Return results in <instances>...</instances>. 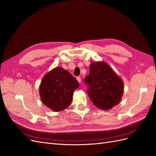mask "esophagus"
Listing matches in <instances>:
<instances>
[{
	"label": "esophagus",
	"mask_w": 156,
	"mask_h": 156,
	"mask_svg": "<svg viewBox=\"0 0 156 156\" xmlns=\"http://www.w3.org/2000/svg\"><path fill=\"white\" fill-rule=\"evenodd\" d=\"M77 80L78 81V82H79V83H81V77H77Z\"/></svg>",
	"instance_id": "esophagus-1"
}]
</instances>
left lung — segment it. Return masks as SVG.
Here are the masks:
<instances>
[{
	"label": "left lung",
	"mask_w": 156,
	"mask_h": 156,
	"mask_svg": "<svg viewBox=\"0 0 156 156\" xmlns=\"http://www.w3.org/2000/svg\"><path fill=\"white\" fill-rule=\"evenodd\" d=\"M90 101L97 108L109 110L119 103L123 94L124 83L107 63L93 62L89 75L85 78Z\"/></svg>",
	"instance_id": "obj_1"
}]
</instances>
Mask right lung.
Masks as SVG:
<instances>
[{"instance_id":"obj_1","label":"right lung","mask_w":156,"mask_h":156,"mask_svg":"<svg viewBox=\"0 0 156 156\" xmlns=\"http://www.w3.org/2000/svg\"><path fill=\"white\" fill-rule=\"evenodd\" d=\"M79 83L73 75L58 67L44 75L40 86L41 101L55 112L67 108L71 105L75 89Z\"/></svg>"}]
</instances>
